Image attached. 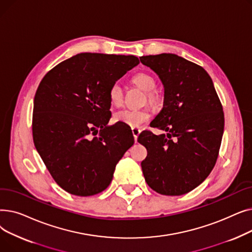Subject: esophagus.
<instances>
[{"instance_id": "obj_1", "label": "esophagus", "mask_w": 252, "mask_h": 252, "mask_svg": "<svg viewBox=\"0 0 252 252\" xmlns=\"http://www.w3.org/2000/svg\"><path fill=\"white\" fill-rule=\"evenodd\" d=\"M131 131H133V135H134V138H135V142L137 143V140H138V137L141 133V129L138 128V127H133L131 128Z\"/></svg>"}]
</instances>
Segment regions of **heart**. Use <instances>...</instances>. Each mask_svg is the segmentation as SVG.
Instances as JSON below:
<instances>
[{
	"mask_svg": "<svg viewBox=\"0 0 252 252\" xmlns=\"http://www.w3.org/2000/svg\"><path fill=\"white\" fill-rule=\"evenodd\" d=\"M131 83L136 85L145 93H149L148 101L150 104H155L157 102V97L152 93L156 88V82L153 76L148 73H138L131 77ZM109 99L111 104L114 106H119L123 103L124 91L122 86L118 83H115L111 86L109 90ZM149 117V112L145 109H123L116 111L113 114V121L115 123H121L129 126L130 127H139L143 124L148 122Z\"/></svg>",
	"mask_w": 252,
	"mask_h": 252,
	"instance_id": "obj_1",
	"label": "heart"
}]
</instances>
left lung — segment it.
<instances>
[{"mask_svg":"<svg viewBox=\"0 0 252 252\" xmlns=\"http://www.w3.org/2000/svg\"><path fill=\"white\" fill-rule=\"evenodd\" d=\"M140 60L158 75L164 89L163 107L150 126L167 131L154 135L145 130L138 138L148 152L141 162L145 181L162 195L186 194L199 186L216 164L223 134L222 106L201 66L170 53Z\"/></svg>","mask_w":252,"mask_h":252,"instance_id":"1","label":"left lung"}]
</instances>
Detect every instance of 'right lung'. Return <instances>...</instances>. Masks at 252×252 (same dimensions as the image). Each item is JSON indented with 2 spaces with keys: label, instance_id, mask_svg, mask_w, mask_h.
Listing matches in <instances>:
<instances>
[{
  "label": "right lung",
  "instance_id": "right-lung-1",
  "mask_svg": "<svg viewBox=\"0 0 252 252\" xmlns=\"http://www.w3.org/2000/svg\"><path fill=\"white\" fill-rule=\"evenodd\" d=\"M139 63L133 55L81 53L42 79L33 100V143L66 192L92 196L104 191L117 162L133 146L131 130L108 126L109 90Z\"/></svg>",
  "mask_w": 252,
  "mask_h": 252
}]
</instances>
